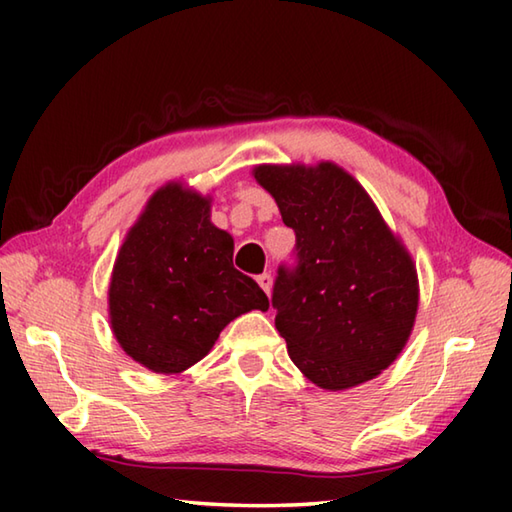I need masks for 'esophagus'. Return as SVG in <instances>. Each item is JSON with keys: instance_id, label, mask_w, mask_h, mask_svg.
I'll list each match as a JSON object with an SVG mask.
<instances>
[{"instance_id": "34e87169", "label": "esophagus", "mask_w": 512, "mask_h": 512, "mask_svg": "<svg viewBox=\"0 0 512 512\" xmlns=\"http://www.w3.org/2000/svg\"><path fill=\"white\" fill-rule=\"evenodd\" d=\"M257 284L262 286V290L266 292V295H270V290H273V277H270L268 273L259 275V277H257Z\"/></svg>"}]
</instances>
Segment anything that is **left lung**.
Wrapping results in <instances>:
<instances>
[{"label": "left lung", "instance_id": "8db88e82", "mask_svg": "<svg viewBox=\"0 0 512 512\" xmlns=\"http://www.w3.org/2000/svg\"><path fill=\"white\" fill-rule=\"evenodd\" d=\"M297 235V266H281L275 325L301 374L328 391L376 378L407 345L418 314V273L354 176L334 162L257 165Z\"/></svg>", "mask_w": 512, "mask_h": 512}]
</instances>
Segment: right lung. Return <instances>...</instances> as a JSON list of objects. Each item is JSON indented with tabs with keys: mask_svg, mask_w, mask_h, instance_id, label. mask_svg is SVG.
Segmentation results:
<instances>
[{
	"mask_svg": "<svg viewBox=\"0 0 512 512\" xmlns=\"http://www.w3.org/2000/svg\"><path fill=\"white\" fill-rule=\"evenodd\" d=\"M233 237L211 222V195L167 182L118 248L107 310L123 352L156 374H180L268 297L233 266Z\"/></svg>",
	"mask_w": 512,
	"mask_h": 512,
	"instance_id": "right-lung-1",
	"label": "right lung"
}]
</instances>
